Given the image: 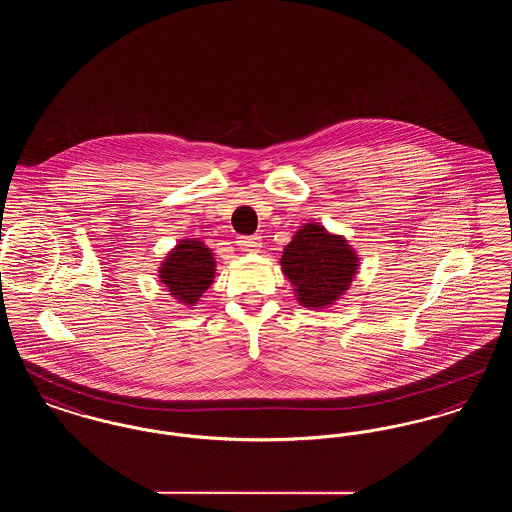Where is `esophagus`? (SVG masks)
<instances>
[{
  "label": "esophagus",
  "mask_w": 512,
  "mask_h": 512,
  "mask_svg": "<svg viewBox=\"0 0 512 512\" xmlns=\"http://www.w3.org/2000/svg\"><path fill=\"white\" fill-rule=\"evenodd\" d=\"M238 245H240V249H242V251L257 253V251H261L263 242H261V238H259V236H240V238H238Z\"/></svg>",
  "instance_id": "34e87169"
}]
</instances>
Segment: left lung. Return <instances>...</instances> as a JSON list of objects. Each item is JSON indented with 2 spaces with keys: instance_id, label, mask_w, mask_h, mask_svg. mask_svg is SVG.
<instances>
[{
  "instance_id": "obj_1",
  "label": "left lung",
  "mask_w": 512,
  "mask_h": 512,
  "mask_svg": "<svg viewBox=\"0 0 512 512\" xmlns=\"http://www.w3.org/2000/svg\"><path fill=\"white\" fill-rule=\"evenodd\" d=\"M359 255L349 242L318 222L303 224L284 247L280 267L299 305L326 309L336 305L359 272Z\"/></svg>"
}]
</instances>
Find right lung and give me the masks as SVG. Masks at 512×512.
Returning a JSON list of instances; mask_svg holds the SVG:
<instances>
[{
    "mask_svg": "<svg viewBox=\"0 0 512 512\" xmlns=\"http://www.w3.org/2000/svg\"><path fill=\"white\" fill-rule=\"evenodd\" d=\"M215 270L217 263L211 247L199 238H186L167 253L159 267V282L180 305L194 307L213 284Z\"/></svg>",
    "mask_w": 512,
    "mask_h": 512,
    "instance_id": "right-lung-1",
    "label": "right lung"
}]
</instances>
